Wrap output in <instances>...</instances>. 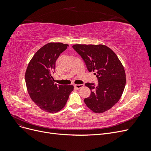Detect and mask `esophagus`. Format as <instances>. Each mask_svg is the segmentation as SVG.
<instances>
[{"label": "esophagus", "mask_w": 151, "mask_h": 151, "mask_svg": "<svg viewBox=\"0 0 151 151\" xmlns=\"http://www.w3.org/2000/svg\"><path fill=\"white\" fill-rule=\"evenodd\" d=\"M84 87V85L83 84H75L74 85V88L76 89H79L82 88H83Z\"/></svg>", "instance_id": "obj_1"}]
</instances>
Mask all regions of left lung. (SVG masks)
Here are the masks:
<instances>
[{
  "mask_svg": "<svg viewBox=\"0 0 151 151\" xmlns=\"http://www.w3.org/2000/svg\"><path fill=\"white\" fill-rule=\"evenodd\" d=\"M83 59L89 72H95L98 83H86L91 89L84 103L96 113L106 111L119 101L124 91L126 76L124 67L111 49L103 45L72 46Z\"/></svg>",
  "mask_w": 151,
  "mask_h": 151,
  "instance_id": "8db88e82",
  "label": "left lung"
}]
</instances>
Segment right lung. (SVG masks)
I'll list each match as a JSON object with an SVG mask.
<instances>
[{"instance_id": "add662e5", "label": "right lung", "mask_w": 151, "mask_h": 151, "mask_svg": "<svg viewBox=\"0 0 151 151\" xmlns=\"http://www.w3.org/2000/svg\"><path fill=\"white\" fill-rule=\"evenodd\" d=\"M68 45L62 43H49L39 49L27 67L25 81L31 99L42 110L57 113L65 106L72 91V85L54 83L52 76L55 63L60 53Z\"/></svg>"}]
</instances>
